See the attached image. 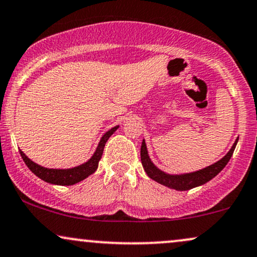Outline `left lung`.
<instances>
[{
	"instance_id": "1",
	"label": "left lung",
	"mask_w": 257,
	"mask_h": 257,
	"mask_svg": "<svg viewBox=\"0 0 257 257\" xmlns=\"http://www.w3.org/2000/svg\"><path fill=\"white\" fill-rule=\"evenodd\" d=\"M237 141L238 140H236L232 148L230 150V152H228L224 158L220 159L217 163H214L213 165L208 166V168H205L196 172H191V174L171 176V175L164 174L163 171H160L159 169H157L156 166L153 165V163L151 162L150 157H148L147 147H146V144H145V140L142 141V145H141V154H140L141 163L148 177L154 179V181L158 182V183L165 185V187L171 188V189L189 190L195 187H199V185L205 184L208 181H211L213 177H215V176H217L219 172L225 168V166H226L228 160H230L231 157H232L234 148H236Z\"/></svg>"
}]
</instances>
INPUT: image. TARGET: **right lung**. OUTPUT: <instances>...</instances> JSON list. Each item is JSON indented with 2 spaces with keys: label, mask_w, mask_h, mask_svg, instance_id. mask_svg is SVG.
Here are the masks:
<instances>
[{
  "label": "right lung",
  "mask_w": 257,
  "mask_h": 257,
  "mask_svg": "<svg viewBox=\"0 0 257 257\" xmlns=\"http://www.w3.org/2000/svg\"><path fill=\"white\" fill-rule=\"evenodd\" d=\"M118 128V125L111 128L109 132H106L101 138L100 142H99L97 150L93 154L91 159L88 160L87 163L82 164V165L76 166V168L73 169H67V170H60V169H46L43 168V166L38 165V164L33 163L32 160L27 158L25 156L23 151H20L21 158L24 159L25 164L27 165L31 171L35 174L37 177H39L43 181L48 182V183L51 184H57V185H73L78 182L82 181V179L87 178L89 175H92L98 168V163L100 160L101 156H103V151L105 147V144L109 140V138L113 134Z\"/></svg>",
  "instance_id": "add662e5"
}]
</instances>
